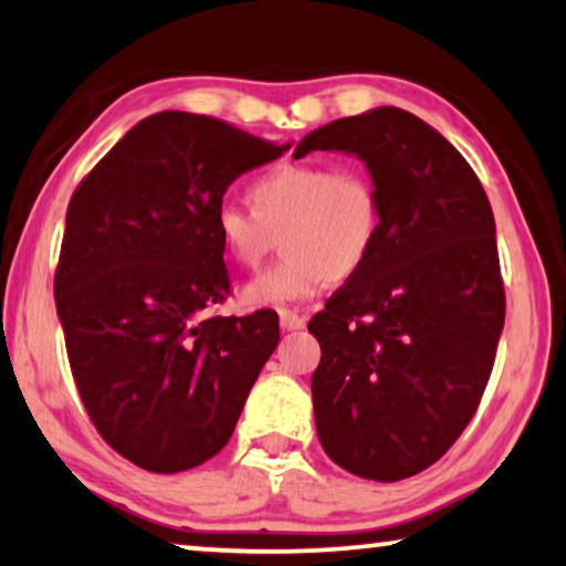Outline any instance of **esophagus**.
I'll use <instances>...</instances> for the list:
<instances>
[{"instance_id": "esophagus-1", "label": "esophagus", "mask_w": 566, "mask_h": 566, "mask_svg": "<svg viewBox=\"0 0 566 566\" xmlns=\"http://www.w3.org/2000/svg\"><path fill=\"white\" fill-rule=\"evenodd\" d=\"M281 326L285 332H293V329H303L306 326V316L296 314V311H281Z\"/></svg>"}]
</instances>
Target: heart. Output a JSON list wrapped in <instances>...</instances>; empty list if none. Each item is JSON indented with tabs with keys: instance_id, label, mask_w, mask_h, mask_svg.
I'll use <instances>...</instances> for the list:
<instances>
[{
	"instance_id": "b5f03b06",
	"label": "heart",
	"mask_w": 566,
	"mask_h": 566,
	"mask_svg": "<svg viewBox=\"0 0 566 566\" xmlns=\"http://www.w3.org/2000/svg\"><path fill=\"white\" fill-rule=\"evenodd\" d=\"M252 209L222 201L214 214L219 242L240 265H255L268 229H281L283 260L244 285L248 308H277L322 293L332 277L367 263L380 234V196L359 168L285 163L250 188Z\"/></svg>"
}]
</instances>
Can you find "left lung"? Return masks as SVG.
<instances>
[{
	"label": "left lung",
	"mask_w": 566,
	"mask_h": 566,
	"mask_svg": "<svg viewBox=\"0 0 566 566\" xmlns=\"http://www.w3.org/2000/svg\"><path fill=\"white\" fill-rule=\"evenodd\" d=\"M365 163L380 196L367 263L311 318V396L324 452L365 480L426 470L478 411L505 322L495 219L460 150L416 114L378 106L296 145Z\"/></svg>",
	"instance_id": "8db88e82"
}]
</instances>
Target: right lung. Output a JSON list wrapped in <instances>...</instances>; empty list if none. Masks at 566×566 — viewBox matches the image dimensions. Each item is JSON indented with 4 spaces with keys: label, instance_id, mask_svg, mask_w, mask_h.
Listing matches in <instances>:
<instances>
[{
    "label": "right lung",
    "instance_id": "right-lung-1",
    "mask_svg": "<svg viewBox=\"0 0 566 566\" xmlns=\"http://www.w3.org/2000/svg\"><path fill=\"white\" fill-rule=\"evenodd\" d=\"M283 150L214 117L158 112L69 203L53 291L73 380L106 444L147 472L211 460L281 339L275 311H203L229 293L217 207Z\"/></svg>",
    "mask_w": 566,
    "mask_h": 566
}]
</instances>
